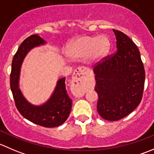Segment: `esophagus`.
<instances>
[{
	"instance_id": "1",
	"label": "esophagus",
	"mask_w": 154,
	"mask_h": 154,
	"mask_svg": "<svg viewBox=\"0 0 154 154\" xmlns=\"http://www.w3.org/2000/svg\"><path fill=\"white\" fill-rule=\"evenodd\" d=\"M88 75L86 68L80 67L74 71L71 81V90L77 97H82L86 93V80Z\"/></svg>"
}]
</instances>
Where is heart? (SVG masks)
<instances>
[{"label": "heart", "mask_w": 154, "mask_h": 154, "mask_svg": "<svg viewBox=\"0 0 154 154\" xmlns=\"http://www.w3.org/2000/svg\"><path fill=\"white\" fill-rule=\"evenodd\" d=\"M110 42L105 35H81L73 40L66 48V54L74 60L86 58L90 65L101 62L109 51Z\"/></svg>", "instance_id": "heart-1"}]
</instances>
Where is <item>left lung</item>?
I'll return each mask as SVG.
<instances>
[{"label":"left lung","instance_id":"8db88e82","mask_svg":"<svg viewBox=\"0 0 154 154\" xmlns=\"http://www.w3.org/2000/svg\"><path fill=\"white\" fill-rule=\"evenodd\" d=\"M113 32L117 51L93 69L97 112L103 119L112 122L123 119L139 106L145 79L137 46L121 31Z\"/></svg>","mask_w":154,"mask_h":154}]
</instances>
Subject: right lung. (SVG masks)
Masks as SVG:
<instances>
[{"mask_svg": "<svg viewBox=\"0 0 154 154\" xmlns=\"http://www.w3.org/2000/svg\"><path fill=\"white\" fill-rule=\"evenodd\" d=\"M46 44L47 42L37 34L30 35L21 43L12 60L10 88L15 106L23 117L42 127H55L63 125L71 112L72 100L66 91V77L57 80L51 97L40 105L29 102L21 92L19 86L21 68L26 56L33 48Z\"/></svg>", "mask_w": 154, "mask_h": 154, "instance_id": "obj_1", "label": "right lung"}]
</instances>
